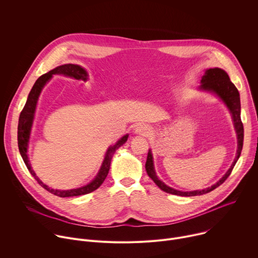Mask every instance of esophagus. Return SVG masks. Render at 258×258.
<instances>
[{
  "mask_svg": "<svg viewBox=\"0 0 258 258\" xmlns=\"http://www.w3.org/2000/svg\"><path fill=\"white\" fill-rule=\"evenodd\" d=\"M150 132H151L150 127L146 124H139L135 131V133L140 136H148V134H150Z\"/></svg>",
  "mask_w": 258,
  "mask_h": 258,
  "instance_id": "34e87169",
  "label": "esophagus"
}]
</instances>
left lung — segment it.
I'll list each match as a JSON object with an SVG mask.
<instances>
[{
    "instance_id": "left-lung-1",
    "label": "left lung",
    "mask_w": 258,
    "mask_h": 258,
    "mask_svg": "<svg viewBox=\"0 0 258 258\" xmlns=\"http://www.w3.org/2000/svg\"><path fill=\"white\" fill-rule=\"evenodd\" d=\"M202 91L210 92L215 94L217 97L223 100V102L227 105L229 108L230 112L232 114V118L234 121V126L237 133V139H238V149H237V156L229 168V170L226 172V174L220 178L216 183H214L213 186L203 189V190H196V191H190V192H182L178 191L175 189H172L168 186H166L165 183L160 180L155 172L154 169V164H153V156L151 150L148 152V156H147V161L145 164L147 173L153 179V181L156 183V185L164 192L172 194V195H178V196H185V197H192V196H198V195H203L206 193L211 192L218 186L222 185V183L229 177L231 174L236 162L238 161L241 151L243 148V140H244V128H243V123L241 120V104H240V95L235 87V85L230 81V78L228 76V73L220 69V68H209L205 71L204 76L201 79V86L199 88Z\"/></svg>"
}]
</instances>
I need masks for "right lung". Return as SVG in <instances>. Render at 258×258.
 Wrapping results in <instances>:
<instances>
[{
	"label": "right lung",
	"instance_id": "1",
	"mask_svg": "<svg viewBox=\"0 0 258 258\" xmlns=\"http://www.w3.org/2000/svg\"><path fill=\"white\" fill-rule=\"evenodd\" d=\"M54 75H62L65 77H69V78H73L76 80H83L84 82L88 81V73L87 71L80 65L77 64H64L61 66H58L52 70H50L49 72L45 73L42 77H40L36 82L34 83L28 97L26 100V103L22 109V111L20 113L19 116V121H18V132H17V140H18V148H19V152L20 155L27 167V169L29 170V172L31 173V175L38 180V182L40 185L45 188L47 191H49L50 193L59 196V197H75V196H81V195H86L89 194L95 190H97L102 183L105 180L108 171L110 169V163H111V159L113 154L115 153V151L119 148L120 146H122L128 138V135L123 136L120 140H118L116 142L115 145L109 147L104 161L102 163V166L98 172V174L96 175V177L89 182L88 185L82 187V188H78V189H72V190H66V191H61V190H55V189H51L49 188L47 185L36 176V174L34 173V171L32 170L29 160H28V156H27V148H28V142H29V136H30V132H31V126H32V122H33V118H34V112H35V107H36V103H38L40 94L44 88V86L51 80V78Z\"/></svg>",
	"mask_w": 258,
	"mask_h": 258
}]
</instances>
